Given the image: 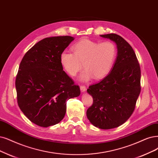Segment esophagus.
<instances>
[{"mask_svg": "<svg viewBox=\"0 0 158 158\" xmlns=\"http://www.w3.org/2000/svg\"><path fill=\"white\" fill-rule=\"evenodd\" d=\"M80 90L82 92H85L86 90V86H84V85H81L80 86Z\"/></svg>", "mask_w": 158, "mask_h": 158, "instance_id": "34e87169", "label": "esophagus"}]
</instances>
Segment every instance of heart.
I'll list each match as a JSON object with an SVG mask.
<instances>
[{
  "instance_id": "1",
  "label": "heart",
  "mask_w": 158,
  "mask_h": 158,
  "mask_svg": "<svg viewBox=\"0 0 158 158\" xmlns=\"http://www.w3.org/2000/svg\"><path fill=\"white\" fill-rule=\"evenodd\" d=\"M72 52L64 51L60 55V63L67 74L75 77L83 68L80 80L86 82L94 77L102 79L110 72L117 55L116 45L110 41L98 42L82 39L71 48ZM84 66H82V64Z\"/></svg>"
}]
</instances>
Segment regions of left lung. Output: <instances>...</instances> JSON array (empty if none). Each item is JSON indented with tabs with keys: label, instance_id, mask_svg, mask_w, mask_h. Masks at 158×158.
Segmentation results:
<instances>
[{
	"label": "left lung",
	"instance_id": "left-lung-1",
	"mask_svg": "<svg viewBox=\"0 0 158 158\" xmlns=\"http://www.w3.org/2000/svg\"><path fill=\"white\" fill-rule=\"evenodd\" d=\"M114 42L117 56L110 72L87 92L93 104L86 110L90 123L102 130L117 127L132 114L141 92V69L131 46L119 35H100Z\"/></svg>",
	"mask_w": 158,
	"mask_h": 158
}]
</instances>
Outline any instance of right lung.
<instances>
[{
	"instance_id": "add662e5",
	"label": "right lung",
	"mask_w": 158,
	"mask_h": 158,
	"mask_svg": "<svg viewBox=\"0 0 158 158\" xmlns=\"http://www.w3.org/2000/svg\"><path fill=\"white\" fill-rule=\"evenodd\" d=\"M73 40L69 36L44 38L26 52L20 63L15 79L17 103L39 126L59 123L66 114V101L81 94L60 63V53Z\"/></svg>"
}]
</instances>
